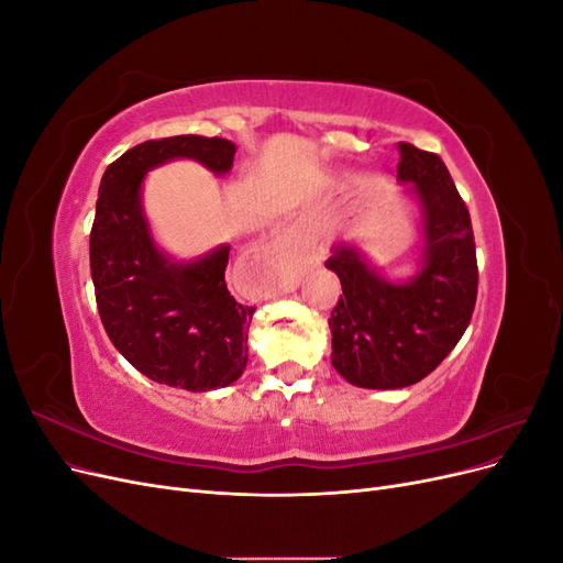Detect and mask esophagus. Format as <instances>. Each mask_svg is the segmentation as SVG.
Segmentation results:
<instances>
[{"label":"esophagus","mask_w":563,"mask_h":563,"mask_svg":"<svg viewBox=\"0 0 563 563\" xmlns=\"http://www.w3.org/2000/svg\"><path fill=\"white\" fill-rule=\"evenodd\" d=\"M267 255H269V258H275L277 263H284V265L296 263L302 255V246L298 242L296 232L291 228H282L275 236H272V242L267 244Z\"/></svg>","instance_id":"34e87169"}]
</instances>
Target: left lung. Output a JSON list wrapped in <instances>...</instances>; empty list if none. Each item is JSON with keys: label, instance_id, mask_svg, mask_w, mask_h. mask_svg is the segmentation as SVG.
<instances>
[{"label": "left lung", "instance_id": "obj_1", "mask_svg": "<svg viewBox=\"0 0 563 563\" xmlns=\"http://www.w3.org/2000/svg\"><path fill=\"white\" fill-rule=\"evenodd\" d=\"M399 155L397 178L420 209L416 275L391 282L345 242L327 261L343 286L329 319L331 364L366 389H399L430 376L463 338L479 284L470 211L446 164L411 143H399Z\"/></svg>", "mask_w": 563, "mask_h": 563}]
</instances>
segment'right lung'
Returning a JSON list of instances; mask_svg holds the SVG:
<instances>
[{"instance_id":"1","label":"right lung","mask_w":563,"mask_h":563,"mask_svg":"<svg viewBox=\"0 0 563 563\" xmlns=\"http://www.w3.org/2000/svg\"><path fill=\"white\" fill-rule=\"evenodd\" d=\"M234 152V143L218 135L145 141L112 162L100 180L91 228L100 321L131 366L168 387L209 391L240 378L255 308H244L228 291L230 244L195 261H176L157 246L143 209V180L174 159H192L225 176Z\"/></svg>"}]
</instances>
